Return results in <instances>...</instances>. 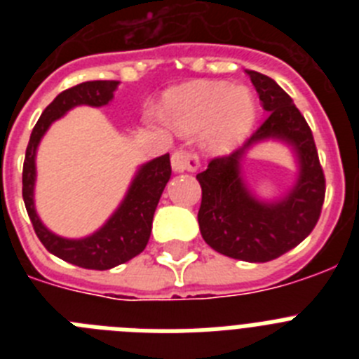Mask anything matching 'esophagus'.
<instances>
[{"label":"esophagus","instance_id":"34e87169","mask_svg":"<svg viewBox=\"0 0 359 359\" xmlns=\"http://www.w3.org/2000/svg\"><path fill=\"white\" fill-rule=\"evenodd\" d=\"M174 172H194L199 167V158L196 152L192 151H176L170 158Z\"/></svg>","mask_w":359,"mask_h":359}]
</instances>
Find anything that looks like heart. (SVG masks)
I'll return each instance as SVG.
<instances>
[{
    "mask_svg": "<svg viewBox=\"0 0 359 359\" xmlns=\"http://www.w3.org/2000/svg\"><path fill=\"white\" fill-rule=\"evenodd\" d=\"M255 98L244 86L223 81H198L167 91L163 115L183 133L201 131L203 144L228 152L244 142L255 122ZM147 118H158L149 111Z\"/></svg>",
    "mask_w": 359,
    "mask_h": 359,
    "instance_id": "b5f03b06",
    "label": "heart"
}]
</instances>
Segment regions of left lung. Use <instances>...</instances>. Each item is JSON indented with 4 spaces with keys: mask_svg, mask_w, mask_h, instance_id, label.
<instances>
[{
    "mask_svg": "<svg viewBox=\"0 0 359 359\" xmlns=\"http://www.w3.org/2000/svg\"><path fill=\"white\" fill-rule=\"evenodd\" d=\"M268 116L230 156L215 158L199 172L201 207L198 223L205 243L223 255L246 262H268L293 250L320 217L325 177L313 133L290 95L273 79L246 69ZM275 140L287 144L297 161V180L286 195L261 200L242 174V160L255 144Z\"/></svg>",
    "mask_w": 359,
    "mask_h": 359,
    "instance_id": "left-lung-1",
    "label": "left lung"
}]
</instances>
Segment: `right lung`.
I'll list each match as a JSON object with an SVG mask.
<instances>
[{
	"label": "right lung",
	"instance_id": "obj_1",
	"mask_svg": "<svg viewBox=\"0 0 359 359\" xmlns=\"http://www.w3.org/2000/svg\"><path fill=\"white\" fill-rule=\"evenodd\" d=\"M118 81H90L73 86L53 98L30 135L23 165V199L34 230L44 248L69 264L86 269H111L131 261L145 250L151 237L152 217L165 185L170 180L169 152L140 165L122 203L106 223L90 236L68 239L44 226L36 210V154L43 136L55 120L77 106L102 107L113 100Z\"/></svg>",
	"mask_w": 359,
	"mask_h": 359
}]
</instances>
